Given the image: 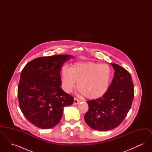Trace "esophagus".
Wrapping results in <instances>:
<instances>
[{
	"label": "esophagus",
	"mask_w": 152,
	"mask_h": 152,
	"mask_svg": "<svg viewBox=\"0 0 152 152\" xmlns=\"http://www.w3.org/2000/svg\"><path fill=\"white\" fill-rule=\"evenodd\" d=\"M80 102V100L79 99H77V98H75L74 99V101H73V103L75 104H77Z\"/></svg>",
	"instance_id": "1"
}]
</instances>
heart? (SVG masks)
I'll use <instances>...</instances> for the list:
<instances>
[{
  "label": "heart",
  "mask_w": 152,
  "mask_h": 152,
  "mask_svg": "<svg viewBox=\"0 0 152 152\" xmlns=\"http://www.w3.org/2000/svg\"><path fill=\"white\" fill-rule=\"evenodd\" d=\"M112 73L106 64L93 62L77 63L61 71V85L67 93L72 91L77 83L80 92L87 99L94 100L105 94L110 86Z\"/></svg>",
  "instance_id": "obj_1"
}]
</instances>
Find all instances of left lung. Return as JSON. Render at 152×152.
Returning a JSON list of instances; mask_svg holds the SVG:
<instances>
[{
  "instance_id": "1",
  "label": "left lung",
  "mask_w": 152,
  "mask_h": 152,
  "mask_svg": "<svg viewBox=\"0 0 152 152\" xmlns=\"http://www.w3.org/2000/svg\"><path fill=\"white\" fill-rule=\"evenodd\" d=\"M111 65L115 72L107 92L99 99L87 101L89 109L84 120L94 130H111L120 125L133 100L134 90L130 73L118 64Z\"/></svg>"
}]
</instances>
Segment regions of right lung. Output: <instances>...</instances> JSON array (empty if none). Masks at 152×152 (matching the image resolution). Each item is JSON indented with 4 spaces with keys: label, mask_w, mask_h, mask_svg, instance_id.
Returning a JSON list of instances; mask_svg holds the SVG:
<instances>
[{
    "label": "right lung",
    "mask_w": 152,
    "mask_h": 152,
    "mask_svg": "<svg viewBox=\"0 0 152 152\" xmlns=\"http://www.w3.org/2000/svg\"><path fill=\"white\" fill-rule=\"evenodd\" d=\"M71 55L39 57L28 62L20 74L18 88L19 104L29 122L50 129L60 122L63 109L74 98L61 88V68Z\"/></svg>",
    "instance_id": "right-lung-1"
}]
</instances>
